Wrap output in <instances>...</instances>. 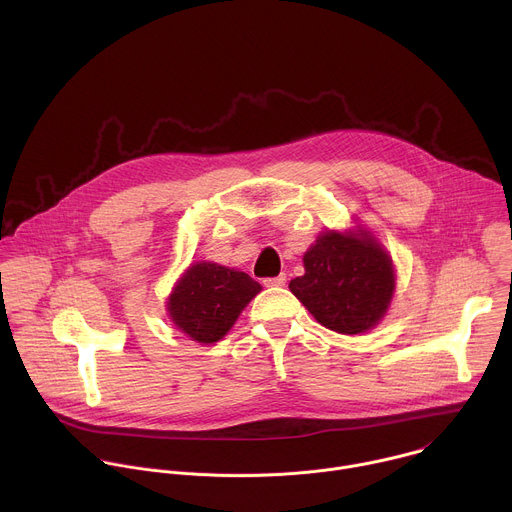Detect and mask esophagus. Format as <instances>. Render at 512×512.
Wrapping results in <instances>:
<instances>
[{
	"mask_svg": "<svg viewBox=\"0 0 512 512\" xmlns=\"http://www.w3.org/2000/svg\"><path fill=\"white\" fill-rule=\"evenodd\" d=\"M285 281H287V277H285V273H281V275H277V277L263 279V285H265V287H283Z\"/></svg>",
	"mask_w": 512,
	"mask_h": 512,
	"instance_id": "1",
	"label": "esophagus"
}]
</instances>
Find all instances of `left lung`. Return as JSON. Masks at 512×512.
<instances>
[{
	"mask_svg": "<svg viewBox=\"0 0 512 512\" xmlns=\"http://www.w3.org/2000/svg\"><path fill=\"white\" fill-rule=\"evenodd\" d=\"M304 269L289 289L322 326L354 336L385 318L397 277L393 259L371 231H322L304 253Z\"/></svg>",
	"mask_w": 512,
	"mask_h": 512,
	"instance_id": "left-lung-1",
	"label": "left lung"
}]
</instances>
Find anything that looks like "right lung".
Here are the masks:
<instances>
[{
	"label": "right lung",
	"mask_w": 512,
	"mask_h": 512,
	"mask_svg": "<svg viewBox=\"0 0 512 512\" xmlns=\"http://www.w3.org/2000/svg\"><path fill=\"white\" fill-rule=\"evenodd\" d=\"M259 291L261 285L245 271L196 261L172 287L166 312L172 324L190 340L212 344L233 328Z\"/></svg>",
	"instance_id": "add662e5"
}]
</instances>
